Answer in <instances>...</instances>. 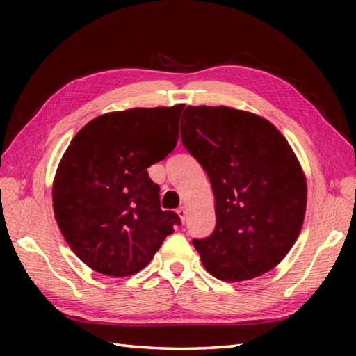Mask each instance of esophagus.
<instances>
[{"instance_id": "34e87169", "label": "esophagus", "mask_w": 356, "mask_h": 356, "mask_svg": "<svg viewBox=\"0 0 356 356\" xmlns=\"http://www.w3.org/2000/svg\"><path fill=\"white\" fill-rule=\"evenodd\" d=\"M177 214H179V217H180V220L185 222V218H186V208H185V207H179V208H177Z\"/></svg>"}]
</instances>
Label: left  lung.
Returning <instances> with one entry per match:
<instances>
[{"label": "left lung", "instance_id": "1", "mask_svg": "<svg viewBox=\"0 0 356 356\" xmlns=\"http://www.w3.org/2000/svg\"><path fill=\"white\" fill-rule=\"evenodd\" d=\"M180 139L208 174L216 228L193 238L203 266L223 282L275 268L297 240L306 179L289 143L269 120L229 107H186Z\"/></svg>", "mask_w": 356, "mask_h": 356}]
</instances>
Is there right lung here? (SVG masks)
I'll list each match as a JSON object with an SVG mask.
<instances>
[{
    "label": "right lung",
    "instance_id": "obj_1",
    "mask_svg": "<svg viewBox=\"0 0 356 356\" xmlns=\"http://www.w3.org/2000/svg\"><path fill=\"white\" fill-rule=\"evenodd\" d=\"M184 107L107 113L70 142L53 182V211L65 241L88 268L133 275L180 225L174 211H162L161 188L147 170L176 148Z\"/></svg>",
    "mask_w": 356,
    "mask_h": 356
}]
</instances>
